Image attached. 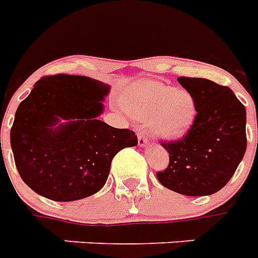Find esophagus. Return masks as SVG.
Masks as SVG:
<instances>
[{"instance_id": "obj_1", "label": "esophagus", "mask_w": 258, "mask_h": 258, "mask_svg": "<svg viewBox=\"0 0 258 258\" xmlns=\"http://www.w3.org/2000/svg\"><path fill=\"white\" fill-rule=\"evenodd\" d=\"M138 144H139L140 147H144V146L148 144V139L146 138V135L143 133L138 134Z\"/></svg>"}]
</instances>
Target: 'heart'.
Listing matches in <instances>:
<instances>
[{"label": "heart", "mask_w": 258, "mask_h": 258, "mask_svg": "<svg viewBox=\"0 0 258 258\" xmlns=\"http://www.w3.org/2000/svg\"><path fill=\"white\" fill-rule=\"evenodd\" d=\"M124 107L134 119L147 122L155 136L167 140L183 138L198 114L196 100L189 91L158 81L131 86L124 96Z\"/></svg>", "instance_id": "obj_1"}]
</instances>
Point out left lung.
I'll return each instance as SVG.
<instances>
[{"mask_svg": "<svg viewBox=\"0 0 258 258\" xmlns=\"http://www.w3.org/2000/svg\"><path fill=\"white\" fill-rule=\"evenodd\" d=\"M198 114L183 139L163 143L169 165L156 173L165 188L185 196L216 194L233 176L246 150V111L229 87L204 78L180 77Z\"/></svg>", "mask_w": 258, "mask_h": 258, "instance_id": "8db88e82", "label": "left lung"}]
</instances>
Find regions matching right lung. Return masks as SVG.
<instances>
[{
	"instance_id": "obj_1",
	"label": "right lung",
	"mask_w": 258,
	"mask_h": 258,
	"mask_svg": "<svg viewBox=\"0 0 258 258\" xmlns=\"http://www.w3.org/2000/svg\"><path fill=\"white\" fill-rule=\"evenodd\" d=\"M110 86L82 75L43 77L16 111L10 131L22 180L54 202H74L103 188L119 151L135 133L99 120Z\"/></svg>"
}]
</instances>
